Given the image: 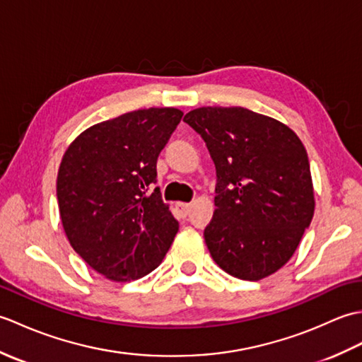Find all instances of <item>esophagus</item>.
<instances>
[{
    "instance_id": "esophagus-1",
    "label": "esophagus",
    "mask_w": 362,
    "mask_h": 362,
    "mask_svg": "<svg viewBox=\"0 0 362 362\" xmlns=\"http://www.w3.org/2000/svg\"><path fill=\"white\" fill-rule=\"evenodd\" d=\"M175 206H177V210L183 214V216H187L191 210V204H185V202H177Z\"/></svg>"
}]
</instances>
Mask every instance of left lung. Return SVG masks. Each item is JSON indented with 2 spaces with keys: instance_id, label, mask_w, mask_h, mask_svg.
<instances>
[{
  "instance_id": "obj_1",
  "label": "left lung",
  "mask_w": 362,
  "mask_h": 362,
  "mask_svg": "<svg viewBox=\"0 0 362 362\" xmlns=\"http://www.w3.org/2000/svg\"><path fill=\"white\" fill-rule=\"evenodd\" d=\"M183 121L204 138L216 166L206 247L236 279H266L294 255L314 216L303 143L286 124L244 107H201Z\"/></svg>"
}]
</instances>
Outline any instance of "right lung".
<instances>
[{
    "instance_id": "add662e5",
    "label": "right lung",
    "mask_w": 362,
    "mask_h": 362,
    "mask_svg": "<svg viewBox=\"0 0 362 362\" xmlns=\"http://www.w3.org/2000/svg\"><path fill=\"white\" fill-rule=\"evenodd\" d=\"M182 117L174 107L129 112L83 130L64 153L57 201L65 235L105 279H141L171 247L179 222L160 189H149Z\"/></svg>"
}]
</instances>
